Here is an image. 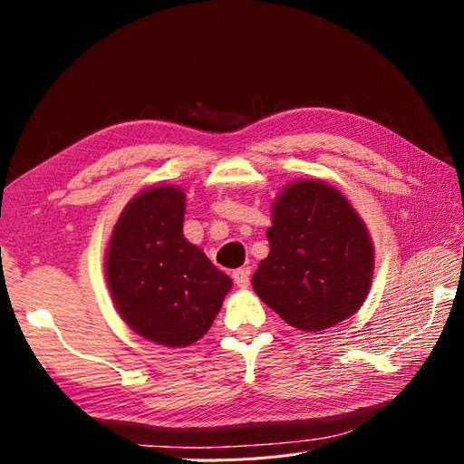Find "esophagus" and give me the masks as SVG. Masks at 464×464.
<instances>
[{
	"label": "esophagus",
	"instance_id": "1",
	"mask_svg": "<svg viewBox=\"0 0 464 464\" xmlns=\"http://www.w3.org/2000/svg\"><path fill=\"white\" fill-rule=\"evenodd\" d=\"M249 275H251L249 266H240V269H236V271L232 273L236 286H240V288H247V285H249Z\"/></svg>",
	"mask_w": 464,
	"mask_h": 464
}]
</instances>
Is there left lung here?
<instances>
[{
	"label": "left lung",
	"instance_id": "1",
	"mask_svg": "<svg viewBox=\"0 0 464 464\" xmlns=\"http://www.w3.org/2000/svg\"><path fill=\"white\" fill-rule=\"evenodd\" d=\"M271 251L251 278L257 296L302 331H323L358 312L373 275V246L344 195L323 181L288 186L266 230Z\"/></svg>",
	"mask_w": 464,
	"mask_h": 464
}]
</instances>
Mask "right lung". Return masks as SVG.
Wrapping results in <instances>:
<instances>
[{"instance_id":"add662e5","label":"right lung","mask_w":464,"mask_h":464,"mask_svg":"<svg viewBox=\"0 0 464 464\" xmlns=\"http://www.w3.org/2000/svg\"><path fill=\"white\" fill-rule=\"evenodd\" d=\"M186 195L150 188L125 207L106 254V278L116 310L145 339L188 346L208 331L232 280L189 244Z\"/></svg>"}]
</instances>
